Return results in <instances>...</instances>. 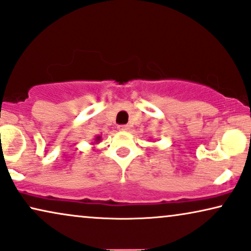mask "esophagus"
I'll list each match as a JSON object with an SVG mask.
<instances>
[{
  "label": "esophagus",
  "mask_w": 251,
  "mask_h": 251,
  "mask_svg": "<svg viewBox=\"0 0 251 251\" xmlns=\"http://www.w3.org/2000/svg\"><path fill=\"white\" fill-rule=\"evenodd\" d=\"M128 125H119L118 129L119 131H128Z\"/></svg>",
  "instance_id": "esophagus-1"
}]
</instances>
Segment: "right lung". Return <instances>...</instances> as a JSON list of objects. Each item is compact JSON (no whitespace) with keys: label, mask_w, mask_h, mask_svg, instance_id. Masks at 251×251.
Returning <instances> with one entry per match:
<instances>
[{"label":"right lung","mask_w":251,"mask_h":251,"mask_svg":"<svg viewBox=\"0 0 251 251\" xmlns=\"http://www.w3.org/2000/svg\"><path fill=\"white\" fill-rule=\"evenodd\" d=\"M100 140H101V136H96L95 141H100Z\"/></svg>","instance_id":"add662e5"}]
</instances>
